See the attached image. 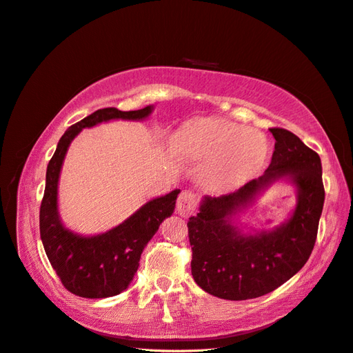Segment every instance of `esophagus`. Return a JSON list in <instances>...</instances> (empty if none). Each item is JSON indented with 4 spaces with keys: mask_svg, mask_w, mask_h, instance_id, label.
<instances>
[{
    "mask_svg": "<svg viewBox=\"0 0 353 353\" xmlns=\"http://www.w3.org/2000/svg\"><path fill=\"white\" fill-rule=\"evenodd\" d=\"M196 209V198L191 191H183L177 198V207L176 210L180 216L188 218L191 216Z\"/></svg>",
    "mask_w": 353,
    "mask_h": 353,
    "instance_id": "1",
    "label": "esophagus"
}]
</instances>
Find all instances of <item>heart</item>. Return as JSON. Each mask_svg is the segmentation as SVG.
I'll return each mask as SVG.
<instances>
[{
    "instance_id": "b5f03b06",
    "label": "heart",
    "mask_w": 353,
    "mask_h": 353,
    "mask_svg": "<svg viewBox=\"0 0 353 353\" xmlns=\"http://www.w3.org/2000/svg\"><path fill=\"white\" fill-rule=\"evenodd\" d=\"M174 149L188 159L205 162L203 173L214 191H231L254 177L268 155V143L256 130L225 117H198L174 135Z\"/></svg>"
}]
</instances>
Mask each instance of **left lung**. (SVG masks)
Here are the masks:
<instances>
[{"mask_svg": "<svg viewBox=\"0 0 353 353\" xmlns=\"http://www.w3.org/2000/svg\"><path fill=\"white\" fill-rule=\"evenodd\" d=\"M270 132L276 144L265 173L232 194L203 196L200 212L188 221L194 280L223 300H250L274 291L304 267L318 236L325 200L321 158L291 131ZM279 179L296 188L294 210L274 228L246 232L241 216Z\"/></svg>", "mask_w": 353, "mask_h": 353, "instance_id": "left-lung-1", "label": "left lung"}]
</instances>
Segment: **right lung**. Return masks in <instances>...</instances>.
Wrapping results in <instances>:
<instances>
[{
	"instance_id": "add662e5",
	"label": "right lung",
	"mask_w": 353,
	"mask_h": 353,
	"mask_svg": "<svg viewBox=\"0 0 353 353\" xmlns=\"http://www.w3.org/2000/svg\"><path fill=\"white\" fill-rule=\"evenodd\" d=\"M153 105L121 112L101 108L71 125L62 135L46 171V188L40 207V236L44 250L62 285L83 298H107L125 291L137 273L140 256L159 225L173 214L180 189L152 198L122 223L95 236H83L67 228L58 207V183L62 164L80 131L108 121H144Z\"/></svg>"
}]
</instances>
